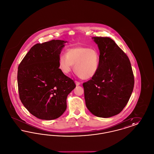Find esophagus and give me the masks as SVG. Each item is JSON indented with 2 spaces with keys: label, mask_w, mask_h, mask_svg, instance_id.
I'll return each mask as SVG.
<instances>
[{
  "label": "esophagus",
  "mask_w": 154,
  "mask_h": 154,
  "mask_svg": "<svg viewBox=\"0 0 154 154\" xmlns=\"http://www.w3.org/2000/svg\"><path fill=\"white\" fill-rule=\"evenodd\" d=\"M75 84H76V85H77V86H78V85H80V82H79V81H75Z\"/></svg>",
  "instance_id": "esophagus-1"
}]
</instances>
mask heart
I'll return each mask as SVG.
<instances>
[{
    "instance_id": "obj_1",
    "label": "heart",
    "mask_w": 154,
    "mask_h": 154,
    "mask_svg": "<svg viewBox=\"0 0 154 154\" xmlns=\"http://www.w3.org/2000/svg\"><path fill=\"white\" fill-rule=\"evenodd\" d=\"M100 55L94 48L77 47L67 50L66 55L59 58V66L64 73H69L73 68L77 74L84 80L92 78L97 73L99 66Z\"/></svg>"
}]
</instances>
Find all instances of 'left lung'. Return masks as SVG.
Segmentation results:
<instances>
[{"label": "left lung", "mask_w": 154, "mask_h": 154, "mask_svg": "<svg viewBox=\"0 0 154 154\" xmlns=\"http://www.w3.org/2000/svg\"><path fill=\"white\" fill-rule=\"evenodd\" d=\"M100 51L99 69L84 82L86 106L96 117L109 118L124 109L132 95L134 75L129 59L107 37H94Z\"/></svg>", "instance_id": "left-lung-1"}]
</instances>
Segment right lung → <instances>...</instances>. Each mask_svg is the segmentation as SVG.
Wrapping results in <instances>:
<instances>
[{"instance_id":"add662e5","label":"right lung","mask_w":154,"mask_h":154,"mask_svg":"<svg viewBox=\"0 0 154 154\" xmlns=\"http://www.w3.org/2000/svg\"><path fill=\"white\" fill-rule=\"evenodd\" d=\"M65 43L52 40L35 44L18 66L20 99L37 118L52 120L61 116L67 107V96L76 86L59 68V58Z\"/></svg>"}]
</instances>
